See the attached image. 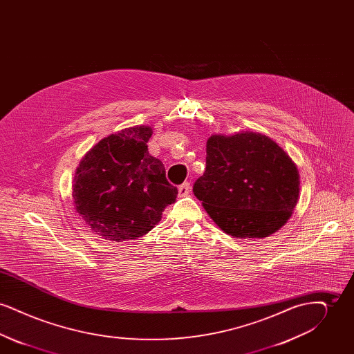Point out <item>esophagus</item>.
Listing matches in <instances>:
<instances>
[{"instance_id": "34e87169", "label": "esophagus", "mask_w": 354, "mask_h": 354, "mask_svg": "<svg viewBox=\"0 0 354 354\" xmlns=\"http://www.w3.org/2000/svg\"><path fill=\"white\" fill-rule=\"evenodd\" d=\"M179 196L180 198H185V196H187L189 192H191V185L188 183V182H185V183H183L182 185H179Z\"/></svg>"}]
</instances>
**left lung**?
<instances>
[{
  "mask_svg": "<svg viewBox=\"0 0 354 354\" xmlns=\"http://www.w3.org/2000/svg\"><path fill=\"white\" fill-rule=\"evenodd\" d=\"M194 194L221 231L263 239L280 230L300 194V175L276 142L259 133L212 135Z\"/></svg>",
  "mask_w": 354,
  "mask_h": 354,
  "instance_id": "1",
  "label": "left lung"
}]
</instances>
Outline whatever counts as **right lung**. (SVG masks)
<instances>
[{"label":"right lung","mask_w":354,"mask_h":354,"mask_svg":"<svg viewBox=\"0 0 354 354\" xmlns=\"http://www.w3.org/2000/svg\"><path fill=\"white\" fill-rule=\"evenodd\" d=\"M149 126L129 127L98 142L81 160L73 185L77 212L97 235L126 241L146 235L175 203L178 188L150 155Z\"/></svg>","instance_id":"right-lung-1"}]
</instances>
